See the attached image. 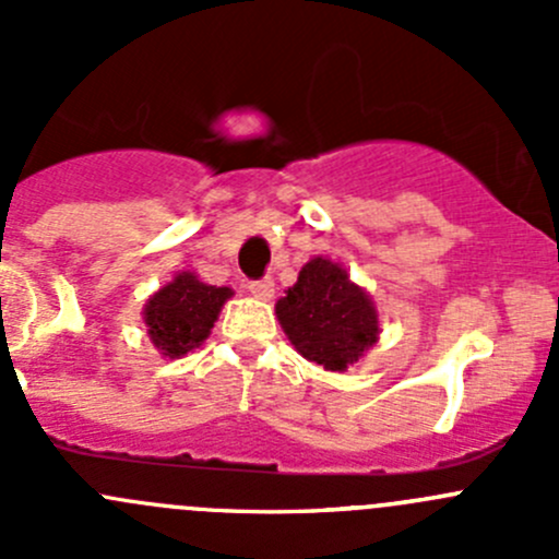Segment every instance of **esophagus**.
<instances>
[{
  "instance_id": "esophagus-1",
  "label": "esophagus",
  "mask_w": 559,
  "mask_h": 559,
  "mask_svg": "<svg viewBox=\"0 0 559 559\" xmlns=\"http://www.w3.org/2000/svg\"><path fill=\"white\" fill-rule=\"evenodd\" d=\"M248 292H251L253 297H259V300H270V297L275 295V284L273 278H259L248 284Z\"/></svg>"
}]
</instances>
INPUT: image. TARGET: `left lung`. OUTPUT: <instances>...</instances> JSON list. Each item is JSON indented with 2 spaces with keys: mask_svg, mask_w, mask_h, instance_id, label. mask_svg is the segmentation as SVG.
Returning a JSON list of instances; mask_svg holds the SVG:
<instances>
[{
  "mask_svg": "<svg viewBox=\"0 0 559 559\" xmlns=\"http://www.w3.org/2000/svg\"><path fill=\"white\" fill-rule=\"evenodd\" d=\"M281 326L292 346L324 370H346L379 341V313L346 267L313 257L297 284L275 302Z\"/></svg>",
  "mask_w": 559,
  "mask_h": 559,
  "instance_id": "8db88e82",
  "label": "left lung"
}]
</instances>
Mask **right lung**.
Segmentation results:
<instances>
[{
    "label": "right lung",
    "instance_id": "obj_1",
    "mask_svg": "<svg viewBox=\"0 0 559 559\" xmlns=\"http://www.w3.org/2000/svg\"><path fill=\"white\" fill-rule=\"evenodd\" d=\"M229 297V286L202 284L194 273L183 270L145 302L143 319L148 337L165 357H183L211 335L213 321Z\"/></svg>",
    "mask_w": 559,
    "mask_h": 559
}]
</instances>
